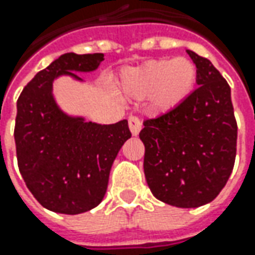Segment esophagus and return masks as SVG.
Instances as JSON below:
<instances>
[{"label": "esophagus", "mask_w": 255, "mask_h": 255, "mask_svg": "<svg viewBox=\"0 0 255 255\" xmlns=\"http://www.w3.org/2000/svg\"><path fill=\"white\" fill-rule=\"evenodd\" d=\"M129 128H130V132H132L133 136H137L139 132H140V129H142V122H140V119H139L137 116L130 115V116H129Z\"/></svg>", "instance_id": "obj_1"}]
</instances>
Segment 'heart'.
Instances as JSON below:
<instances>
[{
    "label": "heart",
    "instance_id": "heart-1",
    "mask_svg": "<svg viewBox=\"0 0 255 255\" xmlns=\"http://www.w3.org/2000/svg\"><path fill=\"white\" fill-rule=\"evenodd\" d=\"M196 79L197 68L189 58L152 59L125 69L119 92L136 101L149 98V111L163 115L174 111L190 96Z\"/></svg>",
    "mask_w": 255,
    "mask_h": 255
}]
</instances>
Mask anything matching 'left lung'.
Here are the masks:
<instances>
[{"instance_id": "8db88e82", "label": "left lung", "mask_w": 255, "mask_h": 255, "mask_svg": "<svg viewBox=\"0 0 255 255\" xmlns=\"http://www.w3.org/2000/svg\"><path fill=\"white\" fill-rule=\"evenodd\" d=\"M187 54L200 85L174 111L143 122V169L149 189L166 204L191 209L213 201L230 177L237 122L227 81L209 59Z\"/></svg>"}]
</instances>
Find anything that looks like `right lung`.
Segmentation results:
<instances>
[{"mask_svg": "<svg viewBox=\"0 0 255 255\" xmlns=\"http://www.w3.org/2000/svg\"><path fill=\"white\" fill-rule=\"evenodd\" d=\"M103 54L61 55L38 72L16 102L15 146L19 173L45 209L81 214L96 207L108 189L113 160L132 133L128 121L113 125L86 122L65 113L55 101L54 81L92 72Z\"/></svg>", "mask_w": 255, "mask_h": 255, "instance_id": "add662e5", "label": "right lung"}]
</instances>
